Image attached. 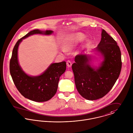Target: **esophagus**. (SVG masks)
I'll return each instance as SVG.
<instances>
[{"mask_svg": "<svg viewBox=\"0 0 133 133\" xmlns=\"http://www.w3.org/2000/svg\"><path fill=\"white\" fill-rule=\"evenodd\" d=\"M66 64H67V66L68 67H70L72 65V63L69 60H68L67 62H66Z\"/></svg>", "mask_w": 133, "mask_h": 133, "instance_id": "1", "label": "esophagus"}]
</instances>
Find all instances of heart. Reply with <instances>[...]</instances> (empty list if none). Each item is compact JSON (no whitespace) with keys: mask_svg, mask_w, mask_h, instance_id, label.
<instances>
[{"mask_svg":"<svg viewBox=\"0 0 133 133\" xmlns=\"http://www.w3.org/2000/svg\"><path fill=\"white\" fill-rule=\"evenodd\" d=\"M84 38H85V36L83 34H80V33L74 35L73 37L74 40L77 42L82 41L84 39ZM71 45L70 44V43H68L64 46V49L65 50H69L71 48Z\"/></svg>","mask_w":133,"mask_h":133,"instance_id":"heart-1","label":"heart"}]
</instances>
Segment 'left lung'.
<instances>
[{
  "instance_id": "1",
  "label": "left lung",
  "mask_w": 133,
  "mask_h": 133,
  "mask_svg": "<svg viewBox=\"0 0 133 133\" xmlns=\"http://www.w3.org/2000/svg\"><path fill=\"white\" fill-rule=\"evenodd\" d=\"M96 49L104 57V61L97 69L90 67L86 55L76 56L75 63L72 65L77 91L84 98L91 101L103 97L111 90L118 79L122 66L119 47L104 30Z\"/></svg>"
}]
</instances>
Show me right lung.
Instances as JSON below:
<instances>
[{
	"instance_id": "obj_1",
	"label": "right lung",
	"mask_w": 133,
	"mask_h": 133,
	"mask_svg": "<svg viewBox=\"0 0 133 133\" xmlns=\"http://www.w3.org/2000/svg\"><path fill=\"white\" fill-rule=\"evenodd\" d=\"M52 30H38L30 31L18 40L13 50L10 62V71L15 86L24 97L36 102H44L50 99L56 93L59 77L66 70L65 61L52 64L42 74L35 77L25 74L20 67L17 57L18 48L22 39L30 35L40 34L50 35Z\"/></svg>"
}]
</instances>
